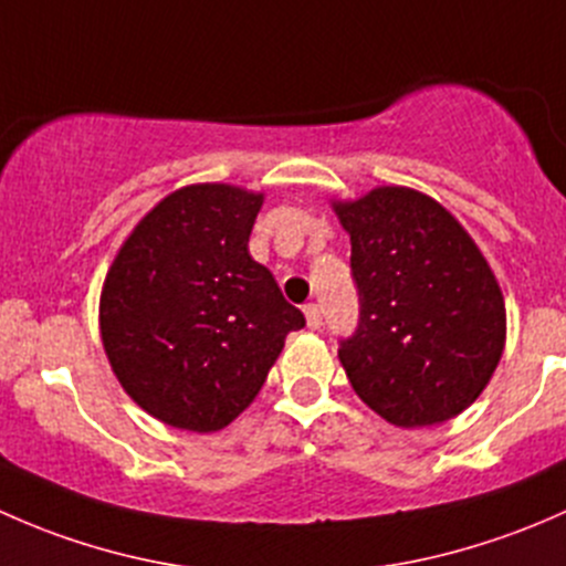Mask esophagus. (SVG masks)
<instances>
[{
  "mask_svg": "<svg viewBox=\"0 0 566 566\" xmlns=\"http://www.w3.org/2000/svg\"><path fill=\"white\" fill-rule=\"evenodd\" d=\"M305 318H307V326H311V329H318V326L324 324L322 307H318V305H305Z\"/></svg>",
  "mask_w": 566,
  "mask_h": 566,
  "instance_id": "1",
  "label": "esophagus"
}]
</instances>
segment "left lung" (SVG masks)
<instances>
[{
    "label": "left lung",
    "mask_w": 566,
    "mask_h": 566,
    "mask_svg": "<svg viewBox=\"0 0 566 566\" xmlns=\"http://www.w3.org/2000/svg\"><path fill=\"white\" fill-rule=\"evenodd\" d=\"M352 234L359 324L337 357L354 392L398 428L474 403L504 352V296L480 248L433 198L376 188L335 203Z\"/></svg>",
    "instance_id": "left-lung-1"
}]
</instances>
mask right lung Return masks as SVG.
Returning a JSON list of instances; mask_svg holds the SVG:
<instances>
[{"instance_id": "1", "label": "right lung", "mask_w": 566, "mask_h": 566, "mask_svg": "<svg viewBox=\"0 0 566 566\" xmlns=\"http://www.w3.org/2000/svg\"><path fill=\"white\" fill-rule=\"evenodd\" d=\"M259 193L177 190L133 229L101 296L103 348L125 392L171 428L212 433L253 403L289 332V305L248 240Z\"/></svg>"}]
</instances>
